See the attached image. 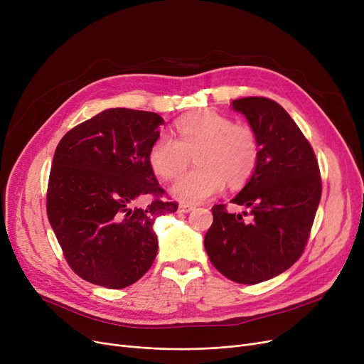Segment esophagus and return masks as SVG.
Listing matches in <instances>:
<instances>
[{"label":"esophagus","mask_w":364,"mask_h":364,"mask_svg":"<svg viewBox=\"0 0 364 364\" xmlns=\"http://www.w3.org/2000/svg\"><path fill=\"white\" fill-rule=\"evenodd\" d=\"M192 209H195L193 205H188V203H180L178 205V213H183V214L190 213V211H192Z\"/></svg>","instance_id":"obj_1"}]
</instances>
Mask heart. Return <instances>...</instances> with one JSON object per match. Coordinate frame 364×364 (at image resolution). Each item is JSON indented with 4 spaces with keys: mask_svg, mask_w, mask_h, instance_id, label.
<instances>
[{
    "mask_svg": "<svg viewBox=\"0 0 364 364\" xmlns=\"http://www.w3.org/2000/svg\"><path fill=\"white\" fill-rule=\"evenodd\" d=\"M178 140L161 134L149 150L151 169L164 180H174L196 156L199 166L172 186V195L187 203L203 202L228 186H242L252 177L259 159L254 128L205 109L176 122Z\"/></svg>",
    "mask_w": 364,
    "mask_h": 364,
    "instance_id": "obj_1",
    "label": "heart"
}]
</instances>
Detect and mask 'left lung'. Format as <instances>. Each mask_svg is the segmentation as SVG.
I'll use <instances>...</instances> for the list:
<instances>
[{
	"label": "left lung",
	"mask_w": 364,
	"mask_h": 364,
	"mask_svg": "<svg viewBox=\"0 0 364 364\" xmlns=\"http://www.w3.org/2000/svg\"><path fill=\"white\" fill-rule=\"evenodd\" d=\"M259 141L251 180L232 203L250 208V220L213 206L205 250L227 279L255 284L279 276L302 255L321 198L318 162L309 140L279 103L267 97L232 102Z\"/></svg>",
	"instance_id": "8db88e82"
}]
</instances>
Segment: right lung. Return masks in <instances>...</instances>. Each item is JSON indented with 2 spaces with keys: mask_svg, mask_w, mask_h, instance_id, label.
Instances as JSON below:
<instances>
[{
  "mask_svg": "<svg viewBox=\"0 0 364 364\" xmlns=\"http://www.w3.org/2000/svg\"><path fill=\"white\" fill-rule=\"evenodd\" d=\"M162 124L153 112L107 109L73 127L55 147L48 221L69 267L90 283L127 288L156 258L153 223L178 208L162 199L166 193L149 164Z\"/></svg>",
  "mask_w": 364,
  "mask_h": 364,
  "instance_id": "obj_1",
  "label": "right lung"
}]
</instances>
